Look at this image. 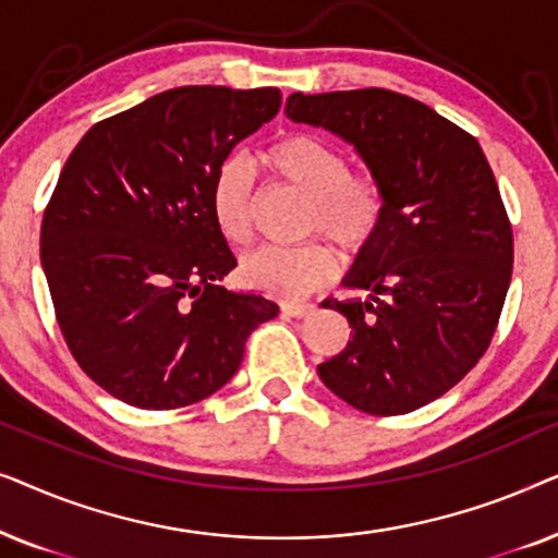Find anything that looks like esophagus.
<instances>
[{"mask_svg": "<svg viewBox=\"0 0 558 558\" xmlns=\"http://www.w3.org/2000/svg\"><path fill=\"white\" fill-rule=\"evenodd\" d=\"M315 310L317 307L312 302H284V304H281V315L296 317V319L315 315Z\"/></svg>", "mask_w": 558, "mask_h": 558, "instance_id": "esophagus-1", "label": "esophagus"}]
</instances>
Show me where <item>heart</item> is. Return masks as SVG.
<instances>
[{"label": "heart", "instance_id": "obj_1", "mask_svg": "<svg viewBox=\"0 0 558 558\" xmlns=\"http://www.w3.org/2000/svg\"><path fill=\"white\" fill-rule=\"evenodd\" d=\"M262 162L274 178L310 197L307 228L325 233L345 251L373 241L386 216V193L376 174L353 172L350 159L335 144L315 134H284L264 149ZM210 208L228 243H246L254 220V178L239 159L220 167L210 190ZM335 256L323 243L281 248L262 246L243 258L241 277L264 294L296 296L330 281Z\"/></svg>", "mask_w": 558, "mask_h": 558}]
</instances>
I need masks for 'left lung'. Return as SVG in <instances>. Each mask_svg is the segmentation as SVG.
<instances>
[{
	"mask_svg": "<svg viewBox=\"0 0 558 558\" xmlns=\"http://www.w3.org/2000/svg\"><path fill=\"white\" fill-rule=\"evenodd\" d=\"M287 117L353 144L386 193L378 233L325 300L353 327L323 384L376 416L409 414L468 376L490 345L513 274V231L477 140L386 88L292 94Z\"/></svg>",
	"mask_w": 558,
	"mask_h": 558,
	"instance_id": "8db88e82",
	"label": "left lung"
}]
</instances>
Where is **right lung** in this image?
Returning a JSON list of instances; mask_svg holds the SVG:
<instances>
[{"label": "right lung", "mask_w": 558, "mask_h": 558, "mask_svg": "<svg viewBox=\"0 0 558 558\" xmlns=\"http://www.w3.org/2000/svg\"><path fill=\"white\" fill-rule=\"evenodd\" d=\"M279 106V88H170L98 121L68 157L40 262L68 348L113 399L155 411L208 399L279 315L218 284L235 258L210 208L228 155Z\"/></svg>", "instance_id": "1"}]
</instances>
